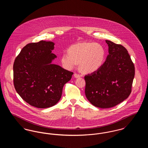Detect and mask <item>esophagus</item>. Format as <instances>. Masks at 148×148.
<instances>
[{
  "instance_id": "34e87169",
  "label": "esophagus",
  "mask_w": 148,
  "mask_h": 148,
  "mask_svg": "<svg viewBox=\"0 0 148 148\" xmlns=\"http://www.w3.org/2000/svg\"><path fill=\"white\" fill-rule=\"evenodd\" d=\"M74 77H75V78H77V77H81V75H79V74H78L77 73H75V74H74Z\"/></svg>"
}]
</instances>
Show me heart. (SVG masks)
<instances>
[{
  "label": "heart",
  "instance_id": "b5f03b06",
  "mask_svg": "<svg viewBox=\"0 0 148 148\" xmlns=\"http://www.w3.org/2000/svg\"><path fill=\"white\" fill-rule=\"evenodd\" d=\"M64 52L60 60L64 67L71 69L79 63L80 69L84 73H92L98 71L105 62L104 47L97 42H81L74 44Z\"/></svg>",
  "mask_w": 148,
  "mask_h": 148
}]
</instances>
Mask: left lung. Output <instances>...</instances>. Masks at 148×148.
Listing matches in <instances>:
<instances>
[{"mask_svg":"<svg viewBox=\"0 0 148 148\" xmlns=\"http://www.w3.org/2000/svg\"><path fill=\"white\" fill-rule=\"evenodd\" d=\"M109 54L98 71L84 77L86 98L95 106L110 108L128 98L135 75L134 64L121 45L106 40Z\"/></svg>","mask_w":148,"mask_h":148,"instance_id":"1","label":"left lung"}]
</instances>
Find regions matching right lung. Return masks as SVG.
<instances>
[{
  "mask_svg": "<svg viewBox=\"0 0 148 148\" xmlns=\"http://www.w3.org/2000/svg\"><path fill=\"white\" fill-rule=\"evenodd\" d=\"M52 42L41 40L27 44L13 65L15 89L25 101L38 108L55 106L62 95L64 85L73 74L52 64L56 56Z\"/></svg>",
  "mask_w": 148,
  "mask_h": 148,
  "instance_id": "right-lung-1",
  "label": "right lung"
}]
</instances>
